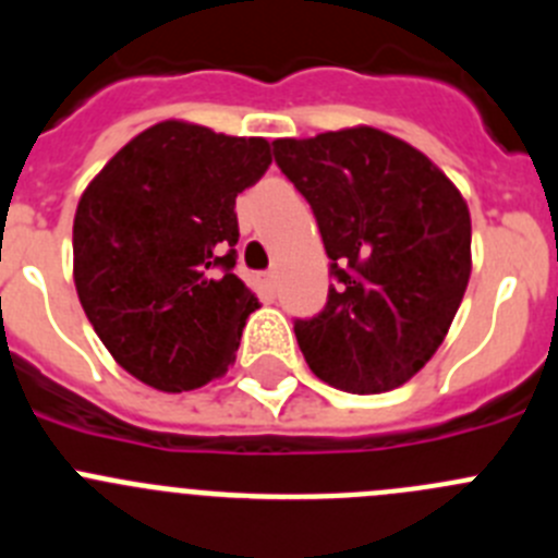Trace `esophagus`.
Segmentation results:
<instances>
[{
  "instance_id": "esophagus-1",
  "label": "esophagus",
  "mask_w": 558,
  "mask_h": 558,
  "mask_svg": "<svg viewBox=\"0 0 558 558\" xmlns=\"http://www.w3.org/2000/svg\"><path fill=\"white\" fill-rule=\"evenodd\" d=\"M263 284L270 290V293H276V270H265Z\"/></svg>"
}]
</instances>
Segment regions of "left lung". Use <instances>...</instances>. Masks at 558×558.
<instances>
[{"label": "left lung", "mask_w": 558, "mask_h": 558, "mask_svg": "<svg viewBox=\"0 0 558 558\" xmlns=\"http://www.w3.org/2000/svg\"><path fill=\"white\" fill-rule=\"evenodd\" d=\"M310 202L335 282L293 329L310 371L340 390L409 381L448 335L470 279V213L426 155L373 126L274 141Z\"/></svg>", "instance_id": "1"}]
</instances>
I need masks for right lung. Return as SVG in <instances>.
I'll return each instance as SVG.
<instances>
[{
	"label": "right lung",
	"instance_id": "add662e5",
	"mask_svg": "<svg viewBox=\"0 0 558 558\" xmlns=\"http://www.w3.org/2000/svg\"><path fill=\"white\" fill-rule=\"evenodd\" d=\"M270 166L263 137L162 121L82 193L74 282L107 351L143 385L204 387L232 365L257 310L238 279L234 198Z\"/></svg>",
	"mask_w": 558,
	"mask_h": 558
}]
</instances>
